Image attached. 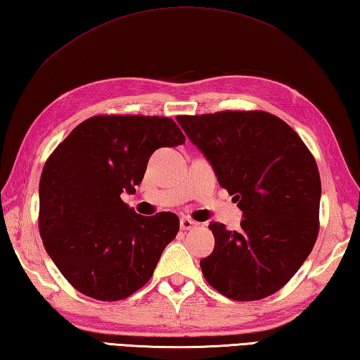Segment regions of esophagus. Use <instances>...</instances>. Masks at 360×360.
Here are the masks:
<instances>
[{"label": "esophagus", "mask_w": 360, "mask_h": 360, "mask_svg": "<svg viewBox=\"0 0 360 360\" xmlns=\"http://www.w3.org/2000/svg\"><path fill=\"white\" fill-rule=\"evenodd\" d=\"M179 225H181V230L188 231V230H192V228L197 226V221H193L192 219H188V217H182L181 221H179Z\"/></svg>", "instance_id": "obj_1"}]
</instances>
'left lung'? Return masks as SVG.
<instances>
[{
  "label": "left lung",
  "mask_w": 360,
  "mask_h": 360,
  "mask_svg": "<svg viewBox=\"0 0 360 360\" xmlns=\"http://www.w3.org/2000/svg\"><path fill=\"white\" fill-rule=\"evenodd\" d=\"M243 211L239 231L212 221L200 261L206 282L233 300H258L290 282L316 243L321 179L300 136L266 112L176 117Z\"/></svg>",
  "instance_id": "1"
}]
</instances>
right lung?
<instances>
[{
  "mask_svg": "<svg viewBox=\"0 0 360 360\" xmlns=\"http://www.w3.org/2000/svg\"><path fill=\"white\" fill-rule=\"evenodd\" d=\"M184 141L169 117L97 115L51 153L39 182V231L77 291L112 302L149 282L179 219L136 214L121 193L135 192L155 149Z\"/></svg>",
  "mask_w": 360,
  "mask_h": 360,
  "instance_id": "1",
  "label": "right lung"
}]
</instances>
